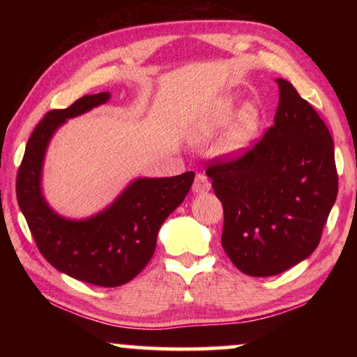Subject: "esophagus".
Returning <instances> with one entry per match:
<instances>
[{
    "label": "esophagus",
    "instance_id": "esophagus-1",
    "mask_svg": "<svg viewBox=\"0 0 357 357\" xmlns=\"http://www.w3.org/2000/svg\"><path fill=\"white\" fill-rule=\"evenodd\" d=\"M211 189V183L208 176L204 173H197L195 181H193V185H192V190L195 193H203Z\"/></svg>",
    "mask_w": 357,
    "mask_h": 357
}]
</instances>
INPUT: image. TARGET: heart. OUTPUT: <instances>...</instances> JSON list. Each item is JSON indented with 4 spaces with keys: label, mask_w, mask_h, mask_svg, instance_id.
<instances>
[{
    "label": "heart",
    "mask_w": 357,
    "mask_h": 357,
    "mask_svg": "<svg viewBox=\"0 0 357 357\" xmlns=\"http://www.w3.org/2000/svg\"><path fill=\"white\" fill-rule=\"evenodd\" d=\"M233 113V105L231 102H222V104L217 107L215 113L208 119L200 121L193 129V140L197 143H206L213 138L217 130L225 126L229 118H231ZM258 126V110L255 107H247L245 110L241 113L238 118L236 124L233 126L231 130L228 132L225 140L222 143L223 151H238L244 146V144L250 140L253 132L257 130Z\"/></svg>",
    "instance_id": "b5f03b06"
}]
</instances>
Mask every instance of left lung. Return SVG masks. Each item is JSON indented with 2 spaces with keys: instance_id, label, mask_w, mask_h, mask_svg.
I'll return each mask as SVG.
<instances>
[{
  "instance_id": "left-lung-1",
  "label": "left lung",
  "mask_w": 357,
  "mask_h": 357,
  "mask_svg": "<svg viewBox=\"0 0 357 357\" xmlns=\"http://www.w3.org/2000/svg\"><path fill=\"white\" fill-rule=\"evenodd\" d=\"M275 83L274 124L252 148L217 155L206 168L223 206V250L252 277L312 255L338 192L329 129L291 83Z\"/></svg>"
}]
</instances>
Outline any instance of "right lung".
<instances>
[{"mask_svg":"<svg viewBox=\"0 0 357 357\" xmlns=\"http://www.w3.org/2000/svg\"><path fill=\"white\" fill-rule=\"evenodd\" d=\"M110 94L83 96L63 110L48 112L36 126L17 172V202L39 252L53 268L98 287L134 279L155 250L157 233L190 190L193 172L172 178L137 179L104 213L74 222L56 215L40 192L47 144L59 126L108 100Z\"/></svg>","mask_w":357,"mask_h":357,"instance_id":"1","label":"right lung"}]
</instances>
